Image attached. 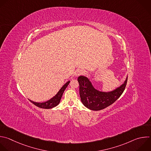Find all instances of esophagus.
<instances>
[{"mask_svg": "<svg viewBox=\"0 0 151 151\" xmlns=\"http://www.w3.org/2000/svg\"><path fill=\"white\" fill-rule=\"evenodd\" d=\"M85 73V70L82 69H79L78 70H76L75 72V75L76 76H79V75H83Z\"/></svg>", "mask_w": 151, "mask_h": 151, "instance_id": "obj_1", "label": "esophagus"}]
</instances>
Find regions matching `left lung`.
<instances>
[{
  "instance_id": "1",
  "label": "left lung",
  "mask_w": 151,
  "mask_h": 151,
  "mask_svg": "<svg viewBox=\"0 0 151 151\" xmlns=\"http://www.w3.org/2000/svg\"><path fill=\"white\" fill-rule=\"evenodd\" d=\"M127 77L120 86L115 89L104 92L94 88L90 79L84 76L78 78L79 84V94L81 101L84 106L89 110L98 111L109 107L114 103L123 92Z\"/></svg>"
}]
</instances>
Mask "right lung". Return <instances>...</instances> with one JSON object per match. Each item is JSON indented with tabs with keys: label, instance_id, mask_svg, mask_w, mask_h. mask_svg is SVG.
Instances as JSON below:
<instances>
[{
	"label": "right lung",
	"instance_id": "1",
	"mask_svg": "<svg viewBox=\"0 0 151 151\" xmlns=\"http://www.w3.org/2000/svg\"><path fill=\"white\" fill-rule=\"evenodd\" d=\"M69 83H70V81H68L60 88V89L59 91V92L53 97H52L49 100H47V101H45L43 103H37V102H34L33 101H31V100H30V99H29V100L32 104H34L38 107H40L41 109H52V108L57 106L59 104V103L60 101V99L62 98V96L63 95V93Z\"/></svg>",
	"mask_w": 151,
	"mask_h": 151
}]
</instances>
